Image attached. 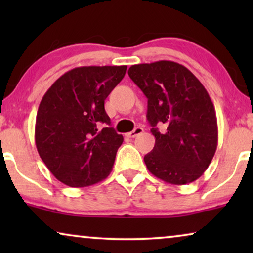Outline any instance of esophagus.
I'll return each instance as SVG.
<instances>
[{"label":"esophagus","mask_w":253,"mask_h":253,"mask_svg":"<svg viewBox=\"0 0 253 253\" xmlns=\"http://www.w3.org/2000/svg\"><path fill=\"white\" fill-rule=\"evenodd\" d=\"M144 132V129L141 126H137L136 129H134L133 131H131V132H127L126 136L129 137V138H134L137 136H139V134H141Z\"/></svg>","instance_id":"1"}]
</instances>
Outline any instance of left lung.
<instances>
[{"instance_id":"left-lung-1","label":"left lung","mask_w":253,"mask_h":253,"mask_svg":"<svg viewBox=\"0 0 253 253\" xmlns=\"http://www.w3.org/2000/svg\"><path fill=\"white\" fill-rule=\"evenodd\" d=\"M127 74L147 98L146 117L155 137L153 150L144 157L147 169L170 184L196 181L217 146L216 115L209 93L189 69L172 61L136 64Z\"/></svg>"}]
</instances>
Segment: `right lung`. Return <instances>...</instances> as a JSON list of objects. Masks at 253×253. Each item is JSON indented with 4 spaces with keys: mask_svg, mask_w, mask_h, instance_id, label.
Returning a JSON list of instances; mask_svg holds the SVG:
<instances>
[{
    "mask_svg": "<svg viewBox=\"0 0 253 253\" xmlns=\"http://www.w3.org/2000/svg\"><path fill=\"white\" fill-rule=\"evenodd\" d=\"M126 71V65L75 68L62 75L41 100L37 150L51 174L65 185L84 188L112 171L123 136L109 127L105 100ZM101 124L106 127L100 129Z\"/></svg>",
    "mask_w": 253,
    "mask_h": 253,
    "instance_id": "right-lung-1",
    "label": "right lung"
}]
</instances>
